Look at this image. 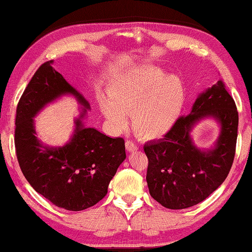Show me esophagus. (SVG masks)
Wrapping results in <instances>:
<instances>
[{"label":"esophagus","mask_w":252,"mask_h":252,"mask_svg":"<svg viewBox=\"0 0 252 252\" xmlns=\"http://www.w3.org/2000/svg\"><path fill=\"white\" fill-rule=\"evenodd\" d=\"M126 149H127V152H129V153H135V152H137L138 147L136 146V145L133 142H130V140H127V142H126Z\"/></svg>","instance_id":"obj_1"}]
</instances>
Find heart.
Returning a JSON list of instances; mask_svg holds the SVG:
<instances>
[{"mask_svg": "<svg viewBox=\"0 0 252 252\" xmlns=\"http://www.w3.org/2000/svg\"><path fill=\"white\" fill-rule=\"evenodd\" d=\"M186 91L175 75L159 68L133 69L115 79L107 88L100 109L114 130L131 126L138 137L154 140L165 137L182 116Z\"/></svg>", "mask_w": 252, "mask_h": 252, "instance_id": "b5f03b06", "label": "heart"}]
</instances>
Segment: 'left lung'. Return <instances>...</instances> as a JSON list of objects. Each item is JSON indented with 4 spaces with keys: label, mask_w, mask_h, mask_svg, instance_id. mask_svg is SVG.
Here are the masks:
<instances>
[{
    "label": "left lung",
    "mask_w": 252,
    "mask_h": 252,
    "mask_svg": "<svg viewBox=\"0 0 252 252\" xmlns=\"http://www.w3.org/2000/svg\"><path fill=\"white\" fill-rule=\"evenodd\" d=\"M209 118L219 124L220 135L213 147L199 149L193 142V129ZM237 136L235 100L218 81L198 95L190 114L180 117L169 134L145 144L151 196L168 209H185L205 200L230 171Z\"/></svg>",
    "instance_id": "left-lung-1"
}]
</instances>
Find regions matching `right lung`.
Here are the masks:
<instances>
[{"label":"right lung","mask_w":252,"mask_h":252,"mask_svg":"<svg viewBox=\"0 0 252 252\" xmlns=\"http://www.w3.org/2000/svg\"><path fill=\"white\" fill-rule=\"evenodd\" d=\"M64 95H73L82 109L69 142L50 147L37 137L33 118ZM90 109L85 97L53 67L52 61L35 72L16 108L15 148L22 173L35 191L70 211L87 209L103 199L126 158L123 138L85 126Z\"/></svg>","instance_id":"1"}]
</instances>
